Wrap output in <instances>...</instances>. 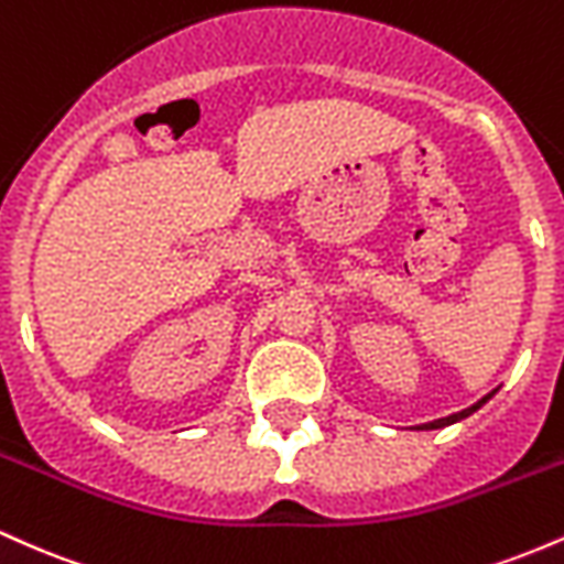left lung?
Wrapping results in <instances>:
<instances>
[{
  "label": "left lung",
  "mask_w": 564,
  "mask_h": 564,
  "mask_svg": "<svg viewBox=\"0 0 564 564\" xmlns=\"http://www.w3.org/2000/svg\"><path fill=\"white\" fill-rule=\"evenodd\" d=\"M490 394H494V392H490ZM490 394H488V398H490ZM488 398H482V400H480V403H475V405H471V408H464V411H462V413H453V416H445V419H437V422H430V424H424V430H437V426L453 424V422H458V419H467V416H469V413H475V411H477V408H480V405H482V403H485V400H488Z\"/></svg>",
  "instance_id": "8db88e82"
}]
</instances>
